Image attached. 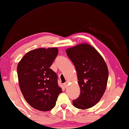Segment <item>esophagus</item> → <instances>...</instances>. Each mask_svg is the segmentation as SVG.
<instances>
[{"label":"esophagus","mask_w":129,"mask_h":129,"mask_svg":"<svg viewBox=\"0 0 129 129\" xmlns=\"http://www.w3.org/2000/svg\"><path fill=\"white\" fill-rule=\"evenodd\" d=\"M68 84H69V83L68 82H66V83H64V84H63V85H64V87H68Z\"/></svg>","instance_id":"1"}]
</instances>
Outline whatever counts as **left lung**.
<instances>
[{"label": "left lung", "mask_w": 129, "mask_h": 129, "mask_svg": "<svg viewBox=\"0 0 129 129\" xmlns=\"http://www.w3.org/2000/svg\"><path fill=\"white\" fill-rule=\"evenodd\" d=\"M75 66L80 88L78 98L73 101L74 107L87 109L95 105L103 96L107 85V65L96 49L87 43L66 50Z\"/></svg>", "instance_id": "1"}]
</instances>
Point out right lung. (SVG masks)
Masks as SVG:
<instances>
[{
  "mask_svg": "<svg viewBox=\"0 0 129 129\" xmlns=\"http://www.w3.org/2000/svg\"><path fill=\"white\" fill-rule=\"evenodd\" d=\"M57 53V48H40L27 52L18 63V84L24 98L40 111L53 109L62 92L56 74L50 69Z\"/></svg>",
  "mask_w": 129,
  "mask_h": 129,
  "instance_id": "right-lung-1",
  "label": "right lung"
}]
</instances>
